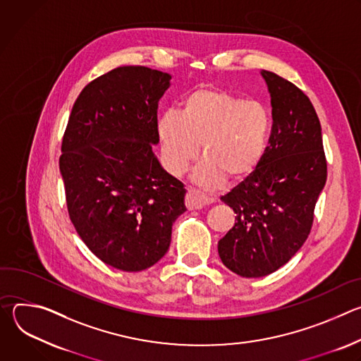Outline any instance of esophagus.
I'll use <instances>...</instances> for the list:
<instances>
[{"mask_svg": "<svg viewBox=\"0 0 361 361\" xmlns=\"http://www.w3.org/2000/svg\"><path fill=\"white\" fill-rule=\"evenodd\" d=\"M210 202H213L212 198L201 194L197 190H188V192L185 195V205L188 210H200L204 207L205 204H210Z\"/></svg>", "mask_w": 361, "mask_h": 361, "instance_id": "obj_1", "label": "esophagus"}]
</instances>
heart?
I'll return each instance as SVG.
<instances>
[{
  "instance_id": "1",
  "label": "heart",
  "mask_w": 361,
  "mask_h": 361,
  "mask_svg": "<svg viewBox=\"0 0 361 361\" xmlns=\"http://www.w3.org/2000/svg\"><path fill=\"white\" fill-rule=\"evenodd\" d=\"M271 116L260 101L219 88H198L184 97L180 114L166 111L157 121L164 167L181 176L202 145L205 160L194 181L214 188L226 178L238 183L259 169L269 144Z\"/></svg>"
}]
</instances>
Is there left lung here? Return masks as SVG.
<instances>
[{
	"instance_id": "8db88e82",
	"label": "left lung",
	"mask_w": 361,
	"mask_h": 361,
	"mask_svg": "<svg viewBox=\"0 0 361 361\" xmlns=\"http://www.w3.org/2000/svg\"><path fill=\"white\" fill-rule=\"evenodd\" d=\"M271 97L273 127L264 157L250 177L221 197L235 213L219 241L233 273L264 277L284 266L310 234L327 180L322 126L308 97L293 82L262 70Z\"/></svg>"
}]
</instances>
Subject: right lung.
I'll return each mask as SVG.
<instances>
[{
    "instance_id": "add662e5",
    "label": "right lung",
    "mask_w": 361,
    "mask_h": 361,
    "mask_svg": "<svg viewBox=\"0 0 361 361\" xmlns=\"http://www.w3.org/2000/svg\"><path fill=\"white\" fill-rule=\"evenodd\" d=\"M171 75L118 67L75 99L63 137L60 171L70 219L106 264L141 271L161 260L173 223L187 209L185 188L160 164L159 101Z\"/></svg>"
}]
</instances>
